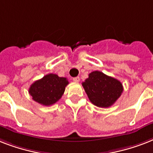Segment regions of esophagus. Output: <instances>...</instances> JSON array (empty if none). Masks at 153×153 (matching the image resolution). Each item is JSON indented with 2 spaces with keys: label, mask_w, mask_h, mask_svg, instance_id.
Instances as JSON below:
<instances>
[{
  "label": "esophagus",
  "mask_w": 153,
  "mask_h": 153,
  "mask_svg": "<svg viewBox=\"0 0 153 153\" xmlns=\"http://www.w3.org/2000/svg\"><path fill=\"white\" fill-rule=\"evenodd\" d=\"M73 81L76 82H79L80 81V78H79V76L74 77V78H73Z\"/></svg>",
  "instance_id": "obj_1"
}]
</instances>
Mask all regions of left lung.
<instances>
[{"label":"left lung","instance_id":"8db88e82","mask_svg":"<svg viewBox=\"0 0 153 153\" xmlns=\"http://www.w3.org/2000/svg\"><path fill=\"white\" fill-rule=\"evenodd\" d=\"M82 84L91 103L102 108L111 106L123 92L121 82L98 71L89 74Z\"/></svg>","mask_w":153,"mask_h":153}]
</instances>
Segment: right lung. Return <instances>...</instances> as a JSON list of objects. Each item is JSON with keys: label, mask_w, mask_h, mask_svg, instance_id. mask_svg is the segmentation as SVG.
<instances>
[{"label": "right lung", "mask_w": 153, "mask_h": 153, "mask_svg": "<svg viewBox=\"0 0 153 153\" xmlns=\"http://www.w3.org/2000/svg\"><path fill=\"white\" fill-rule=\"evenodd\" d=\"M68 83L67 78L48 74L34 82L30 86L28 92L35 102L48 106L59 100Z\"/></svg>", "instance_id": "add662e5"}]
</instances>
